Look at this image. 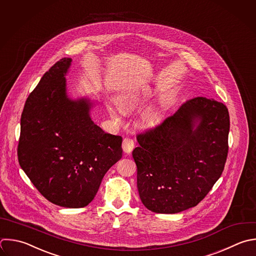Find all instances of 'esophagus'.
Wrapping results in <instances>:
<instances>
[{"instance_id":"34e87169","label":"esophagus","mask_w":256,"mask_h":256,"mask_svg":"<svg viewBox=\"0 0 256 256\" xmlns=\"http://www.w3.org/2000/svg\"><path fill=\"white\" fill-rule=\"evenodd\" d=\"M122 148H123L124 153H126V154L131 153V151L134 148V141L130 138H125L122 143Z\"/></svg>"}]
</instances>
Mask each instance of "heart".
I'll list each match as a JSON object with an SVG mask.
<instances>
[{
    "label": "heart",
    "instance_id": "1",
    "mask_svg": "<svg viewBox=\"0 0 256 256\" xmlns=\"http://www.w3.org/2000/svg\"><path fill=\"white\" fill-rule=\"evenodd\" d=\"M149 91H150V89H146V90H132L130 92H127V93H125L124 95L121 96L120 104L124 108H126V109L133 108V107H135L141 101L142 95L145 94V93H148ZM118 111L122 112V109L118 108ZM110 114L114 118L117 117V113L112 108H110ZM156 117H157V112H155V111H150V112H148L145 115V119L147 121H154L156 119Z\"/></svg>",
    "mask_w": 256,
    "mask_h": 256
}]
</instances>
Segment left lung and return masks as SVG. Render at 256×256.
I'll use <instances>...</instances> for the list:
<instances>
[{"label": "left lung", "instance_id": "left-lung-1", "mask_svg": "<svg viewBox=\"0 0 256 256\" xmlns=\"http://www.w3.org/2000/svg\"><path fill=\"white\" fill-rule=\"evenodd\" d=\"M229 113L214 99L196 97L155 128L137 136L133 152L144 206L173 214L196 206L224 169Z\"/></svg>", "mask_w": 256, "mask_h": 256}]
</instances>
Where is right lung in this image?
I'll use <instances>...</instances> for the list:
<instances>
[{"label": "right lung", "mask_w": 256, "mask_h": 256, "mask_svg": "<svg viewBox=\"0 0 256 256\" xmlns=\"http://www.w3.org/2000/svg\"><path fill=\"white\" fill-rule=\"evenodd\" d=\"M71 58L58 61L29 95L21 116L18 159L38 191L67 208L87 206L106 172L122 157V137L91 118L87 97L72 99L65 76Z\"/></svg>", "instance_id": "right-lung-1"}]
</instances>
